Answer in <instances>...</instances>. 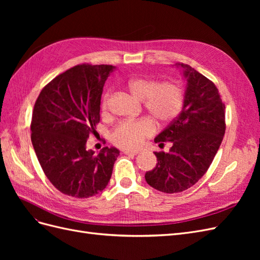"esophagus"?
Wrapping results in <instances>:
<instances>
[{
  "instance_id": "obj_1",
  "label": "esophagus",
  "mask_w": 260,
  "mask_h": 260,
  "mask_svg": "<svg viewBox=\"0 0 260 260\" xmlns=\"http://www.w3.org/2000/svg\"><path fill=\"white\" fill-rule=\"evenodd\" d=\"M123 153L125 155H131V156H136L139 152L138 151H129V149H125V151H123Z\"/></svg>"
}]
</instances>
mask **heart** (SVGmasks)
<instances>
[{"label": "heart", "instance_id": "obj_1", "mask_svg": "<svg viewBox=\"0 0 260 260\" xmlns=\"http://www.w3.org/2000/svg\"><path fill=\"white\" fill-rule=\"evenodd\" d=\"M128 89L136 98L144 100V107L161 124L169 123L180 115L184 104V93L181 86L172 81L159 82L145 77L132 78L127 82ZM109 100L107 92L102 103L106 111ZM156 132V124L151 118L124 120L118 123L111 133V141L118 147L137 149Z\"/></svg>", "mask_w": 260, "mask_h": 260}]
</instances>
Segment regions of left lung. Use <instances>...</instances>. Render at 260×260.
Returning a JSON list of instances; mask_svg holds the SVG:
<instances>
[{
	"label": "left lung",
	"mask_w": 260,
	"mask_h": 260,
	"mask_svg": "<svg viewBox=\"0 0 260 260\" xmlns=\"http://www.w3.org/2000/svg\"><path fill=\"white\" fill-rule=\"evenodd\" d=\"M187 88L180 115L157 138L171 142L169 153L155 152L156 167L145 174L146 182L165 193L183 192L206 174L225 132V106L217 86L186 64Z\"/></svg>",
	"instance_id": "1"
}]
</instances>
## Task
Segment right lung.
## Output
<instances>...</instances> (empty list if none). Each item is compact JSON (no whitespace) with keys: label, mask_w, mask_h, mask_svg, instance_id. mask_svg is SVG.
Returning a JSON list of instances; mask_svg holds the SVG:
<instances>
[{"label":"right lung","mask_w":260,"mask_h":260,"mask_svg":"<svg viewBox=\"0 0 260 260\" xmlns=\"http://www.w3.org/2000/svg\"><path fill=\"white\" fill-rule=\"evenodd\" d=\"M112 65L79 64L55 77L39 94L31 119V142L44 175L65 195L88 199L112 177L119 151L85 147L100 122L103 86Z\"/></svg>","instance_id":"add662e5"}]
</instances>
